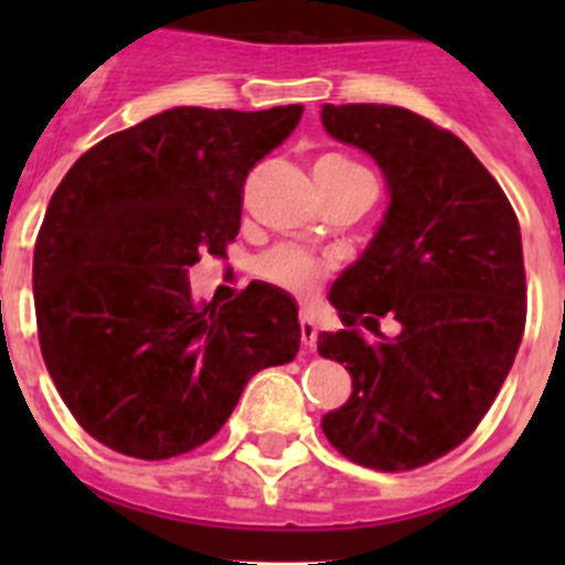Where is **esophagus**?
I'll use <instances>...</instances> for the list:
<instances>
[{"mask_svg": "<svg viewBox=\"0 0 565 565\" xmlns=\"http://www.w3.org/2000/svg\"><path fill=\"white\" fill-rule=\"evenodd\" d=\"M317 333L319 328L317 322H313L311 313L308 311L299 313V337H302V344H306V348H313V344H317Z\"/></svg>", "mask_w": 565, "mask_h": 565, "instance_id": "esophagus-1", "label": "esophagus"}]
</instances>
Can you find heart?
<instances>
[{"label":"heart","mask_w":565,"mask_h":565,"mask_svg":"<svg viewBox=\"0 0 565 565\" xmlns=\"http://www.w3.org/2000/svg\"><path fill=\"white\" fill-rule=\"evenodd\" d=\"M317 167L326 169H362L356 163L344 161V158H322ZM257 274L259 279H266L271 286L282 288L288 294H299V297H308V294L317 291L328 277V263L319 259L317 254H311L302 246H291V243H282V246H274L271 252H266L257 259Z\"/></svg>","instance_id":"1"}]
</instances>
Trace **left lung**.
I'll use <instances>...</instances> for the list:
<instances>
[{
	"mask_svg": "<svg viewBox=\"0 0 565 565\" xmlns=\"http://www.w3.org/2000/svg\"><path fill=\"white\" fill-rule=\"evenodd\" d=\"M333 138L364 149L391 186L384 223L333 282L342 328L319 356L353 379L322 418L353 463L407 472L467 441L495 402L526 326L521 226L503 189L467 143L430 118L387 104H326ZM391 316L387 340L377 322Z\"/></svg>",
	"mask_w": 565,
	"mask_h": 565,
	"instance_id": "8db88e82",
	"label": "left lung"
}]
</instances>
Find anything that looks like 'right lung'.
Segmentation results:
<instances>
[{
	"instance_id": "obj_1",
	"label": "right lung",
	"mask_w": 565,
	"mask_h": 565,
	"mask_svg": "<svg viewBox=\"0 0 565 565\" xmlns=\"http://www.w3.org/2000/svg\"><path fill=\"white\" fill-rule=\"evenodd\" d=\"M302 118L299 104L174 107L73 163L33 248L42 356L67 411L121 456L163 461L206 444L254 373L299 351L286 294L192 297L186 268L226 257L246 178Z\"/></svg>"
}]
</instances>
